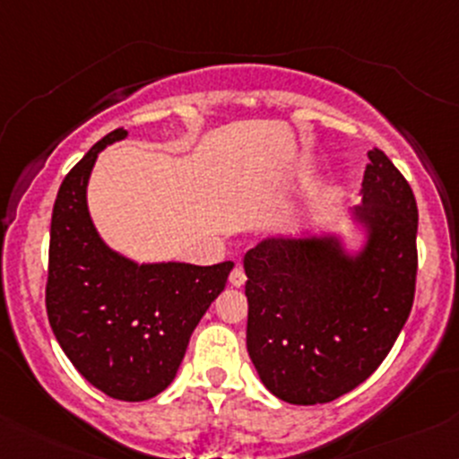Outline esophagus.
<instances>
[{
  "label": "esophagus",
  "mask_w": 459,
  "mask_h": 459,
  "mask_svg": "<svg viewBox=\"0 0 459 459\" xmlns=\"http://www.w3.org/2000/svg\"><path fill=\"white\" fill-rule=\"evenodd\" d=\"M229 281H230V285L233 287H241L246 283V272H244V268H241V265H238V268H233V272H230V276H229Z\"/></svg>",
  "instance_id": "1"
}]
</instances>
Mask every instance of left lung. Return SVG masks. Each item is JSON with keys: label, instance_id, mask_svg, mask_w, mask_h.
<instances>
[{"label": "left lung", "instance_id": "obj_1", "mask_svg": "<svg viewBox=\"0 0 459 459\" xmlns=\"http://www.w3.org/2000/svg\"><path fill=\"white\" fill-rule=\"evenodd\" d=\"M357 218L370 244L357 261L333 239H265L244 256L246 346L281 401L318 405L381 366L414 305L418 206L385 152L372 148Z\"/></svg>", "mask_w": 459, "mask_h": 459}]
</instances>
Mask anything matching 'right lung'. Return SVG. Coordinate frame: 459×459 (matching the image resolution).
I'll return each mask as SVG.
<instances>
[{
    "label": "right lung",
    "instance_id": "obj_1",
    "mask_svg": "<svg viewBox=\"0 0 459 459\" xmlns=\"http://www.w3.org/2000/svg\"><path fill=\"white\" fill-rule=\"evenodd\" d=\"M102 137L60 185L49 229L48 318L75 370L119 401H145L172 384L195 325L226 287L233 261L137 265L102 244L87 211V180Z\"/></svg>",
    "mask_w": 459,
    "mask_h": 459
}]
</instances>
